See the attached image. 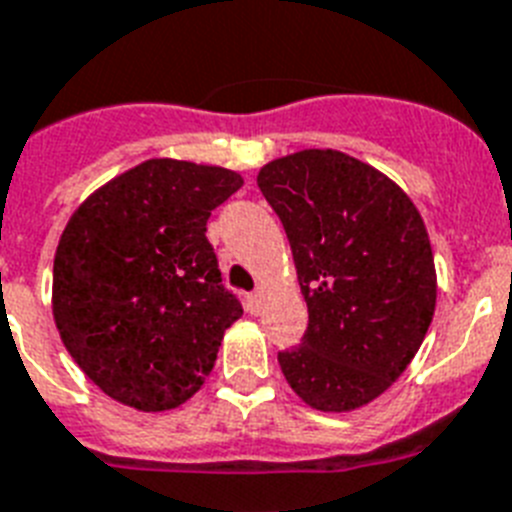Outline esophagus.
<instances>
[{
  "instance_id": "obj_1",
  "label": "esophagus",
  "mask_w": 512,
  "mask_h": 512,
  "mask_svg": "<svg viewBox=\"0 0 512 512\" xmlns=\"http://www.w3.org/2000/svg\"><path fill=\"white\" fill-rule=\"evenodd\" d=\"M263 302H265V289L252 291V294L247 296V309L252 312V315H257V312L263 309Z\"/></svg>"
}]
</instances>
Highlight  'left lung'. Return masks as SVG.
I'll return each instance as SVG.
<instances>
[{"mask_svg":"<svg viewBox=\"0 0 512 512\" xmlns=\"http://www.w3.org/2000/svg\"><path fill=\"white\" fill-rule=\"evenodd\" d=\"M281 218L309 322L278 351L294 393L317 411H354L409 367L435 315L437 278L409 195L341 150H299L257 174Z\"/></svg>","mask_w":512,"mask_h":512,"instance_id":"1","label":"left lung"}]
</instances>
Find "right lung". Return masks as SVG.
<instances>
[{
  "instance_id": "obj_1",
  "label": "right lung",
  "mask_w": 512,
  "mask_h": 512,
  "mask_svg": "<svg viewBox=\"0 0 512 512\" xmlns=\"http://www.w3.org/2000/svg\"><path fill=\"white\" fill-rule=\"evenodd\" d=\"M239 187L242 176L221 166L150 158L72 213L54 257V322L114 401L176 409L210 375L242 304L205 231Z\"/></svg>"
}]
</instances>
